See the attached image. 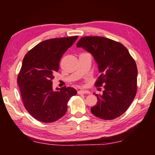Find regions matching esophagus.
Masks as SVG:
<instances>
[{"label": "esophagus", "instance_id": "obj_1", "mask_svg": "<svg viewBox=\"0 0 155 155\" xmlns=\"http://www.w3.org/2000/svg\"><path fill=\"white\" fill-rule=\"evenodd\" d=\"M90 92L88 90H81L78 91V94H90Z\"/></svg>", "mask_w": 155, "mask_h": 155}]
</instances>
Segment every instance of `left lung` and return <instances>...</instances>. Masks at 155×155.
Masks as SVG:
<instances>
[{
	"label": "left lung",
	"instance_id": "left-lung-1",
	"mask_svg": "<svg viewBox=\"0 0 155 155\" xmlns=\"http://www.w3.org/2000/svg\"><path fill=\"white\" fill-rule=\"evenodd\" d=\"M77 47L93 56L100 73L95 85H104L103 94H96L98 102L91 108V113L103 120L120 116L137 92V68L134 59L124 45L103 37H83Z\"/></svg>",
	"mask_w": 155,
	"mask_h": 155
}]
</instances>
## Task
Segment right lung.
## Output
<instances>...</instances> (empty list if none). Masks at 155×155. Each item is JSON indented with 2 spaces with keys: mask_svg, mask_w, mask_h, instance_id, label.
Wrapping results in <instances>:
<instances>
[{
  "mask_svg": "<svg viewBox=\"0 0 155 155\" xmlns=\"http://www.w3.org/2000/svg\"><path fill=\"white\" fill-rule=\"evenodd\" d=\"M78 36L54 38L43 41L28 51L22 61L17 83L27 111L39 121H57L67 111V103L77 94L70 87L52 89V80L59 71L64 52Z\"/></svg>",
  "mask_w": 155,
  "mask_h": 155,
  "instance_id": "1",
  "label": "right lung"
}]
</instances>
